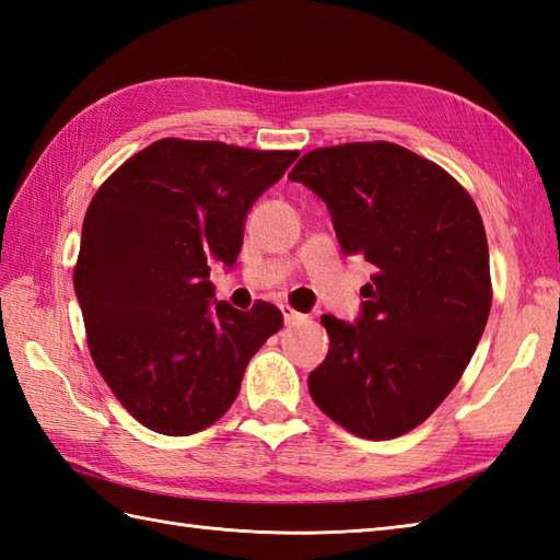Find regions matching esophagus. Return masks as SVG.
<instances>
[{
	"instance_id": "1",
	"label": "esophagus",
	"mask_w": 560,
	"mask_h": 560,
	"mask_svg": "<svg viewBox=\"0 0 560 560\" xmlns=\"http://www.w3.org/2000/svg\"><path fill=\"white\" fill-rule=\"evenodd\" d=\"M281 315H283V323H287V325H295V323H301V319H305V315H301L299 311H293L291 305H281Z\"/></svg>"
}]
</instances>
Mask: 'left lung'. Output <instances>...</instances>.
<instances>
[{"label": "left lung", "instance_id": "obj_1", "mask_svg": "<svg viewBox=\"0 0 560 560\" xmlns=\"http://www.w3.org/2000/svg\"><path fill=\"white\" fill-rule=\"evenodd\" d=\"M325 201L343 255L377 267L355 323L323 315L315 404L353 435L413 431L459 383L491 311L489 243L467 189L389 141L315 149L289 173Z\"/></svg>", "mask_w": 560, "mask_h": 560}]
</instances>
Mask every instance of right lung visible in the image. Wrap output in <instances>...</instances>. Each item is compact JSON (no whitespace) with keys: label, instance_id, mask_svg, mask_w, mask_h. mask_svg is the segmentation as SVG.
<instances>
[{"label":"right lung","instance_id":"right-lung-1","mask_svg":"<svg viewBox=\"0 0 560 560\" xmlns=\"http://www.w3.org/2000/svg\"><path fill=\"white\" fill-rule=\"evenodd\" d=\"M299 151L159 139L91 199L74 291L91 359L135 419L163 435L219 421L245 368L283 327L279 307L213 299L211 261L233 269L245 219Z\"/></svg>","mask_w":560,"mask_h":560}]
</instances>
